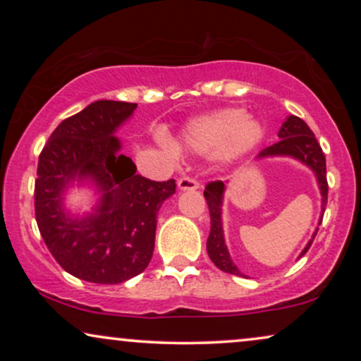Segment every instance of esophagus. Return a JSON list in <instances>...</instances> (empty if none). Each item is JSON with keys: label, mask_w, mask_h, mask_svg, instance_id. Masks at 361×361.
<instances>
[{"label": "esophagus", "mask_w": 361, "mask_h": 361, "mask_svg": "<svg viewBox=\"0 0 361 361\" xmlns=\"http://www.w3.org/2000/svg\"><path fill=\"white\" fill-rule=\"evenodd\" d=\"M177 189H179L180 192L197 190V189H200V184L195 179H192V177H180V179L177 180Z\"/></svg>", "instance_id": "esophagus-1"}]
</instances>
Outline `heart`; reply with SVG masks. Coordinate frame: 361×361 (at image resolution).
Masks as SVG:
<instances>
[{"instance_id": "heart-1", "label": "heart", "mask_w": 361, "mask_h": 361, "mask_svg": "<svg viewBox=\"0 0 361 361\" xmlns=\"http://www.w3.org/2000/svg\"><path fill=\"white\" fill-rule=\"evenodd\" d=\"M264 126L258 118L248 115L240 106H226L192 118L182 126L179 141L161 136L166 149L214 152L220 164H230L250 154L264 140Z\"/></svg>"}]
</instances>
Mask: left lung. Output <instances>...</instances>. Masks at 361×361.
<instances>
[{"label": "left lung", "mask_w": 361, "mask_h": 361, "mask_svg": "<svg viewBox=\"0 0 361 361\" xmlns=\"http://www.w3.org/2000/svg\"><path fill=\"white\" fill-rule=\"evenodd\" d=\"M279 141L274 142L273 146L266 147L258 154L256 159H268V157H293V159L302 162L304 166H307L310 171L314 172L315 179H317V185L322 195V204H320V220L319 225L322 224V216L325 205H327V171H325V156L322 152V147L319 146L317 140H315L314 133L310 131L307 123L300 118L289 115L283 123V126L279 128L278 133ZM224 194H225V184L221 180L210 182L205 187L204 195L209 205L210 212V235L207 240V253H209L210 259L214 261L216 268L225 271V273L236 274V276H245L241 271L236 268V264L231 261V256L226 248L225 236H224V221H221V207H224ZM315 228L312 238L307 241L302 253L299 255L304 256L307 253V250L312 245V241L317 235Z\"/></svg>", "instance_id": "8db88e82"}]
</instances>
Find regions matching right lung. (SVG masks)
Instances as JSON below:
<instances>
[{
  "instance_id": "obj_1",
  "label": "right lung",
  "mask_w": 361,
  "mask_h": 361,
  "mask_svg": "<svg viewBox=\"0 0 361 361\" xmlns=\"http://www.w3.org/2000/svg\"><path fill=\"white\" fill-rule=\"evenodd\" d=\"M136 103L98 100L63 120L39 156L34 207L44 243L68 274L97 284H120L142 273L154 251L157 212L176 194V180L136 174L115 136ZM92 186L90 212L65 205L68 188Z\"/></svg>"
}]
</instances>
